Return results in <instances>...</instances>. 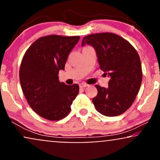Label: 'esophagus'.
<instances>
[{"label":"esophagus","mask_w":160,"mask_h":160,"mask_svg":"<svg viewBox=\"0 0 160 160\" xmlns=\"http://www.w3.org/2000/svg\"><path fill=\"white\" fill-rule=\"evenodd\" d=\"M87 86H89V84L86 83V82H82V83L80 84V88H85V87H87Z\"/></svg>","instance_id":"esophagus-1"}]
</instances>
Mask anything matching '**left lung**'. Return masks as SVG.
<instances>
[{
	"mask_svg": "<svg viewBox=\"0 0 160 160\" xmlns=\"http://www.w3.org/2000/svg\"><path fill=\"white\" fill-rule=\"evenodd\" d=\"M85 44L94 47L99 68L111 78L107 89L95 85L98 94L92 98L95 109L107 117L122 114L132 104L142 81L136 49L128 40L110 32L84 37L82 46Z\"/></svg>",
	"mask_w": 160,
	"mask_h": 160,
	"instance_id": "obj_1",
	"label": "left lung"
}]
</instances>
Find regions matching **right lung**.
<instances>
[{
    "label": "right lung",
    "instance_id": "add662e5",
    "mask_svg": "<svg viewBox=\"0 0 160 160\" xmlns=\"http://www.w3.org/2000/svg\"><path fill=\"white\" fill-rule=\"evenodd\" d=\"M80 36L48 35L36 40L24 55L19 69L23 94L32 110L51 121L65 118L79 93V86L58 80L70 52Z\"/></svg>",
    "mask_w": 160,
    "mask_h": 160
}]
</instances>
